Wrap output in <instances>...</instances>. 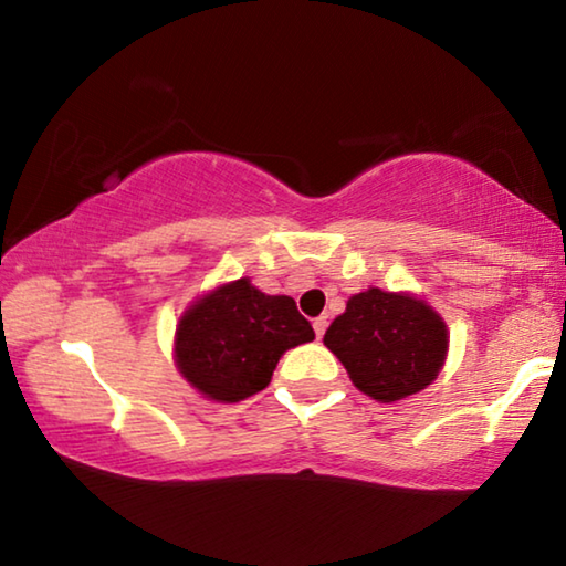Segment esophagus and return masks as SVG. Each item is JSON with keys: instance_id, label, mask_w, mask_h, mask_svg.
<instances>
[{"instance_id": "esophagus-1", "label": "esophagus", "mask_w": 566, "mask_h": 566, "mask_svg": "<svg viewBox=\"0 0 566 566\" xmlns=\"http://www.w3.org/2000/svg\"><path fill=\"white\" fill-rule=\"evenodd\" d=\"M327 324H329L327 317H317V319L312 322V327H314V334H317V339L324 337V332H327Z\"/></svg>"}]
</instances>
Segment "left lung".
<instances>
[{
    "label": "left lung",
    "instance_id": "1",
    "mask_svg": "<svg viewBox=\"0 0 566 566\" xmlns=\"http://www.w3.org/2000/svg\"><path fill=\"white\" fill-rule=\"evenodd\" d=\"M324 344L354 387L377 401H397L432 385L447 359V324L424 300L371 286L349 296Z\"/></svg>",
    "mask_w": 566,
    "mask_h": 566
}]
</instances>
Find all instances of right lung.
Masks as SVG:
<instances>
[{"mask_svg": "<svg viewBox=\"0 0 566 566\" xmlns=\"http://www.w3.org/2000/svg\"><path fill=\"white\" fill-rule=\"evenodd\" d=\"M314 329L292 296H272L242 280L217 286L181 314L175 359L191 387L214 401H242L272 381L286 349Z\"/></svg>", "mask_w": 566, "mask_h": 566, "instance_id": "1", "label": "right lung"}]
</instances>
